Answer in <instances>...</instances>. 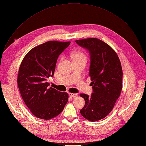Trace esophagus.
Returning a JSON list of instances; mask_svg holds the SVG:
<instances>
[{"label": "esophagus", "mask_w": 146, "mask_h": 146, "mask_svg": "<svg viewBox=\"0 0 146 146\" xmlns=\"http://www.w3.org/2000/svg\"><path fill=\"white\" fill-rule=\"evenodd\" d=\"M69 94V96H70V97H76L77 96V94H74V93H71V92H70V93Z\"/></svg>", "instance_id": "34e87169"}]
</instances>
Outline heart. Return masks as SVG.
Returning a JSON list of instances; mask_svg holds the SVG:
<instances>
[{
  "label": "heart",
  "mask_w": 146,
  "mask_h": 146,
  "mask_svg": "<svg viewBox=\"0 0 146 146\" xmlns=\"http://www.w3.org/2000/svg\"><path fill=\"white\" fill-rule=\"evenodd\" d=\"M72 59H81L84 58L86 59V56L84 53L80 50H75L72 53Z\"/></svg>",
  "instance_id": "b5f03b06"
}]
</instances>
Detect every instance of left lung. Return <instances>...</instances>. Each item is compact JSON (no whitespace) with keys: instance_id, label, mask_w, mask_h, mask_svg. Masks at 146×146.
I'll list each match as a JSON object with an SVG mask.
<instances>
[{"instance_id":"1","label":"left lung","mask_w":146,"mask_h":146,"mask_svg":"<svg viewBox=\"0 0 146 146\" xmlns=\"http://www.w3.org/2000/svg\"><path fill=\"white\" fill-rule=\"evenodd\" d=\"M75 42L90 54L89 75L93 88L91 97L80 94L85 105L82 115L91 122L105 117L112 110L122 88V69L116 52L107 43L96 38Z\"/></svg>"}]
</instances>
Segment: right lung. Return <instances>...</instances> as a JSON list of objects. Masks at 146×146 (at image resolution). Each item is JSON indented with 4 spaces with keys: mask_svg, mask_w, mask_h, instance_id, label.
Listing matches in <instances>:
<instances>
[{
    "mask_svg": "<svg viewBox=\"0 0 146 146\" xmlns=\"http://www.w3.org/2000/svg\"><path fill=\"white\" fill-rule=\"evenodd\" d=\"M70 42L50 41L35 46L20 66L17 84L21 97L36 117L49 120L59 115L69 99L67 92L49 87L46 79L54 76L58 58Z\"/></svg>",
    "mask_w": 146,
    "mask_h": 146,
    "instance_id": "right-lung-1",
    "label": "right lung"
}]
</instances>
